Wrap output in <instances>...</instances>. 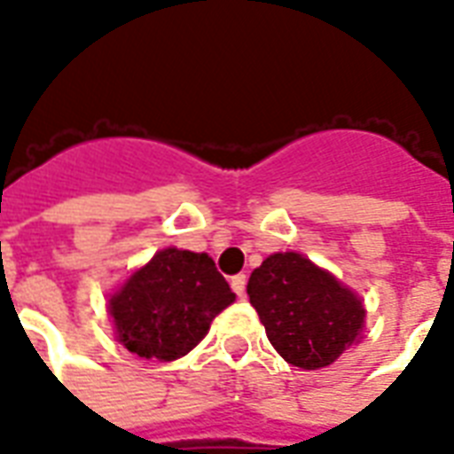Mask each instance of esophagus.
<instances>
[{"instance_id": "34e87169", "label": "esophagus", "mask_w": 454, "mask_h": 454, "mask_svg": "<svg viewBox=\"0 0 454 454\" xmlns=\"http://www.w3.org/2000/svg\"><path fill=\"white\" fill-rule=\"evenodd\" d=\"M231 289H234V294L239 296V299H244L247 296V275H234V278L230 279Z\"/></svg>"}]
</instances>
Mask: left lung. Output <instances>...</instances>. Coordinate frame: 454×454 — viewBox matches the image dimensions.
Returning a JSON list of instances; mask_svg holds the SVG:
<instances>
[{"instance_id": "8db88e82", "label": "left lung", "mask_w": 454, "mask_h": 454, "mask_svg": "<svg viewBox=\"0 0 454 454\" xmlns=\"http://www.w3.org/2000/svg\"><path fill=\"white\" fill-rule=\"evenodd\" d=\"M247 292L272 347L299 369L330 366L364 328L359 296L292 251L268 255Z\"/></svg>"}]
</instances>
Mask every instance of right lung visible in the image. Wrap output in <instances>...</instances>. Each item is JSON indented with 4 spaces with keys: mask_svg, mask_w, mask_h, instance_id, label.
Returning a JSON list of instances; mask_svg holds the SVG:
<instances>
[{
    "mask_svg": "<svg viewBox=\"0 0 454 454\" xmlns=\"http://www.w3.org/2000/svg\"><path fill=\"white\" fill-rule=\"evenodd\" d=\"M231 301L230 285L210 255L165 248L112 296L110 313L129 352L175 361L203 340Z\"/></svg>",
    "mask_w": 454,
    "mask_h": 454,
    "instance_id": "right-lung-1",
    "label": "right lung"
}]
</instances>
